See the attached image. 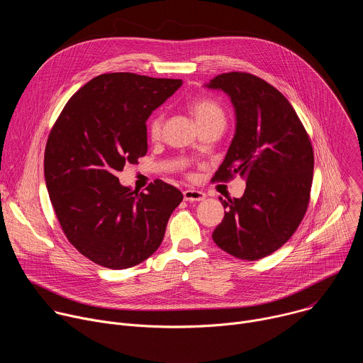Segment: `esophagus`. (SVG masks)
I'll return each instance as SVG.
<instances>
[{
    "mask_svg": "<svg viewBox=\"0 0 363 363\" xmlns=\"http://www.w3.org/2000/svg\"><path fill=\"white\" fill-rule=\"evenodd\" d=\"M184 199L185 201H202L205 199V194L202 191H198V189H194V188H188L184 191Z\"/></svg>",
    "mask_w": 363,
    "mask_h": 363,
    "instance_id": "1",
    "label": "esophagus"
}]
</instances>
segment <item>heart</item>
Listing matches in <instances>:
<instances>
[{"instance_id": "heart-1", "label": "heart", "mask_w": 363, "mask_h": 363, "mask_svg": "<svg viewBox=\"0 0 363 363\" xmlns=\"http://www.w3.org/2000/svg\"><path fill=\"white\" fill-rule=\"evenodd\" d=\"M189 111L195 118L198 126L208 123L216 119H224V112L220 108L218 103L208 97H196L189 103ZM164 125V115L155 113L147 122V135L150 139H158L162 132Z\"/></svg>"}]
</instances>
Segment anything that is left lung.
<instances>
[{"label":"left lung","instance_id":"left-lung-1","mask_svg":"<svg viewBox=\"0 0 363 363\" xmlns=\"http://www.w3.org/2000/svg\"><path fill=\"white\" fill-rule=\"evenodd\" d=\"M235 108V135L214 175L247 181L244 195L223 201L227 213L214 242L241 260H260L279 250L300 225L310 201L315 157L290 101L266 80L244 72L216 76Z\"/></svg>","mask_w":363,"mask_h":363}]
</instances>
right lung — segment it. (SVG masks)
<instances>
[{
	"mask_svg": "<svg viewBox=\"0 0 363 363\" xmlns=\"http://www.w3.org/2000/svg\"><path fill=\"white\" fill-rule=\"evenodd\" d=\"M181 84L135 73L100 74L69 99L50 130L44 177L51 205L70 244L101 267L145 262L184 198L161 179L138 192L116 177L145 157L146 121Z\"/></svg>",
	"mask_w": 363,
	"mask_h": 363,
	"instance_id": "right-lung-1",
	"label": "right lung"
}]
</instances>
